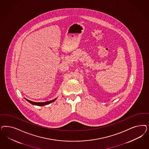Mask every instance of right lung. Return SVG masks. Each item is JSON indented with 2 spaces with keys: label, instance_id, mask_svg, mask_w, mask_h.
Here are the masks:
<instances>
[{
  "label": "right lung",
  "instance_id": "1",
  "mask_svg": "<svg viewBox=\"0 0 149 149\" xmlns=\"http://www.w3.org/2000/svg\"><path fill=\"white\" fill-rule=\"evenodd\" d=\"M56 99H54L53 100H51V101H47V102H33V101H30V100H27V99H26V100L27 101H29V102H30L31 104H33V105H37V106H44L46 105H48L49 104H50V103H52V102H53L54 101H55V100H56Z\"/></svg>",
  "mask_w": 149,
  "mask_h": 149
}]
</instances>
